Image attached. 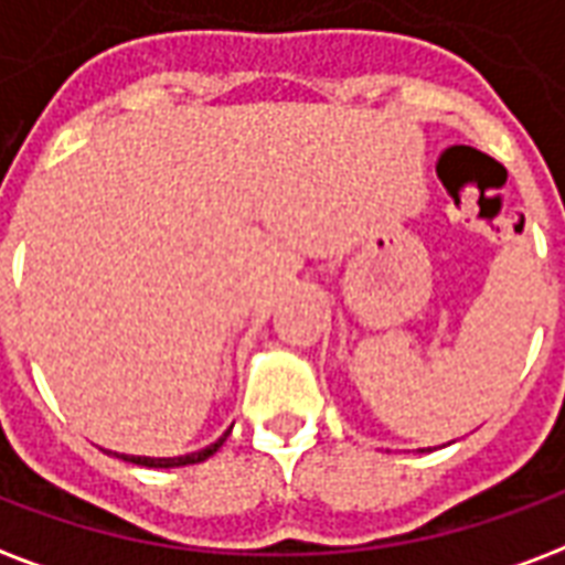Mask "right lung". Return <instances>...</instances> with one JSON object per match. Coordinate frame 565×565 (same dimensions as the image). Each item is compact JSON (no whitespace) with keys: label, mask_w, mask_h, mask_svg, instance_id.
Masks as SVG:
<instances>
[{"label":"right lung","mask_w":565,"mask_h":565,"mask_svg":"<svg viewBox=\"0 0 565 565\" xmlns=\"http://www.w3.org/2000/svg\"><path fill=\"white\" fill-rule=\"evenodd\" d=\"M227 436H231V429H227L225 436L218 438L215 445L204 447V450H198V454L171 456V459H150V456H124L120 454V459H124V462H132V465H145V468H180V465H198V462H204V459H210V456H213L218 447L225 445Z\"/></svg>","instance_id":"1"}]
</instances>
